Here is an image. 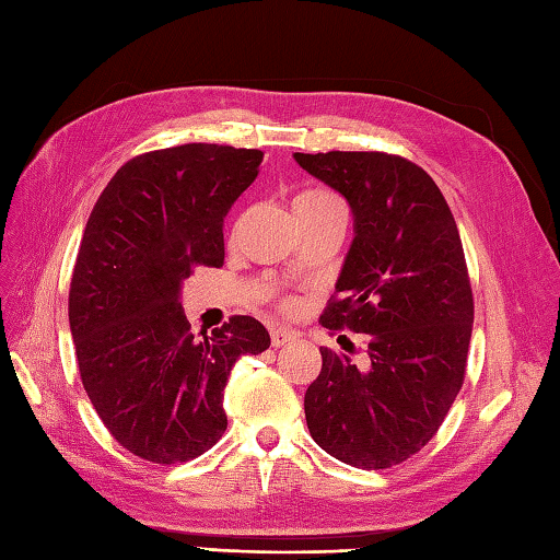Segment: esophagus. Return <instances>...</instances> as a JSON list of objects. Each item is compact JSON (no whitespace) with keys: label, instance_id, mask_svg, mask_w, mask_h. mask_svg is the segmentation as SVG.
<instances>
[{"label":"esophagus","instance_id":"34e87169","mask_svg":"<svg viewBox=\"0 0 560 560\" xmlns=\"http://www.w3.org/2000/svg\"><path fill=\"white\" fill-rule=\"evenodd\" d=\"M295 339V335L291 329H283V327H271V347H277V349H281V347H287L289 341H293Z\"/></svg>","mask_w":560,"mask_h":560}]
</instances>
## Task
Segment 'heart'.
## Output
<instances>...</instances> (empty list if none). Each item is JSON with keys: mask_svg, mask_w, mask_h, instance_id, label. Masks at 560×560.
<instances>
[{"mask_svg": "<svg viewBox=\"0 0 560 560\" xmlns=\"http://www.w3.org/2000/svg\"><path fill=\"white\" fill-rule=\"evenodd\" d=\"M325 201H339V199L331 192H327V189H305V192H301L293 199V209L311 207V205H325ZM287 307H291V303H287Z\"/></svg>", "mask_w": 560, "mask_h": 560, "instance_id": "obj_1", "label": "heart"}]
</instances>
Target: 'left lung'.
<instances>
[{
  "label": "left lung",
  "instance_id": "1",
  "mask_svg": "<svg viewBox=\"0 0 560 560\" xmlns=\"http://www.w3.org/2000/svg\"><path fill=\"white\" fill-rule=\"evenodd\" d=\"M349 201L353 241L319 323L365 335V359L319 349L305 392L315 443L359 469L416 455L464 380L474 301L457 223L433 177L380 151L293 153Z\"/></svg>",
  "mask_w": 560,
  "mask_h": 560
}]
</instances>
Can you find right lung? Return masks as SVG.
Returning <instances> with one entry per match:
<instances>
[{
  "mask_svg": "<svg viewBox=\"0 0 560 560\" xmlns=\"http://www.w3.org/2000/svg\"><path fill=\"white\" fill-rule=\"evenodd\" d=\"M261 156L219 144L141 153L113 175L89 217L69 329L93 409L141 459L187 462L217 445L235 361L271 343L247 315L192 335L180 303L189 273L223 265V219Z\"/></svg>",
  "mask_w": 560,
  "mask_h": 560,
  "instance_id": "obj_1",
  "label": "right lung"
}]
</instances>
